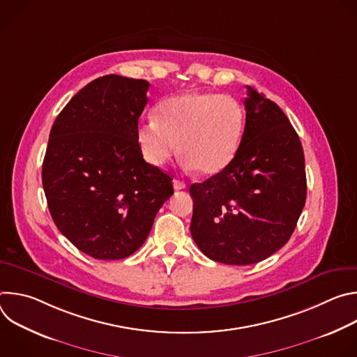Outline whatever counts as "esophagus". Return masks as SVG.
<instances>
[{
    "label": "esophagus",
    "mask_w": 357,
    "mask_h": 357,
    "mask_svg": "<svg viewBox=\"0 0 357 357\" xmlns=\"http://www.w3.org/2000/svg\"><path fill=\"white\" fill-rule=\"evenodd\" d=\"M174 188L175 190H182L186 188V183L182 182V181H178V179H174Z\"/></svg>",
    "instance_id": "esophagus-1"
}]
</instances>
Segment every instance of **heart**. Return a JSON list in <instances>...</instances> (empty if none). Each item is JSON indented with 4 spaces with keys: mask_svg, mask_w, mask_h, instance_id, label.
I'll return each mask as SVG.
<instances>
[{
    "mask_svg": "<svg viewBox=\"0 0 357 357\" xmlns=\"http://www.w3.org/2000/svg\"><path fill=\"white\" fill-rule=\"evenodd\" d=\"M155 120L137 128V142L151 165L167 164L178 151L185 164L205 176L220 174L236 157L244 112L233 97L213 91H185L162 100Z\"/></svg>",
    "mask_w": 357,
    "mask_h": 357,
    "instance_id": "heart-1",
    "label": "heart"
}]
</instances>
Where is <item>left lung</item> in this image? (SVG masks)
<instances>
[{
  "mask_svg": "<svg viewBox=\"0 0 357 357\" xmlns=\"http://www.w3.org/2000/svg\"><path fill=\"white\" fill-rule=\"evenodd\" d=\"M245 127L233 161L190 185V234L213 261L248 266L266 260L291 237L307 199L299 137L284 112L247 86Z\"/></svg>",
  "mask_w": 357,
  "mask_h": 357,
  "instance_id": "8db88e82",
  "label": "left lung"
}]
</instances>
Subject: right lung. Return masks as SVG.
Wrapping results in <instances>:
<instances>
[{
    "instance_id": "right-lung-1",
    "label": "right lung",
    "mask_w": 357,
    "mask_h": 357,
    "mask_svg": "<svg viewBox=\"0 0 357 357\" xmlns=\"http://www.w3.org/2000/svg\"><path fill=\"white\" fill-rule=\"evenodd\" d=\"M149 83L107 75L86 84L56 117L42 165L59 231L97 260H121L148 237L172 178L144 161L138 119Z\"/></svg>"
}]
</instances>
